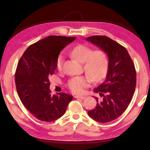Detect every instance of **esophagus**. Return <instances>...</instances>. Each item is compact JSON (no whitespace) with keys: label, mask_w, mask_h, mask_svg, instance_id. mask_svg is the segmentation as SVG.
<instances>
[{"label":"esophagus","mask_w":150,"mask_h":150,"mask_svg":"<svg viewBox=\"0 0 150 150\" xmlns=\"http://www.w3.org/2000/svg\"><path fill=\"white\" fill-rule=\"evenodd\" d=\"M75 98H81V99H84V98H85V97H84V96H79V95H76V96H75Z\"/></svg>","instance_id":"34e87169"}]
</instances>
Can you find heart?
Segmentation results:
<instances>
[{
	"instance_id": "heart-1",
	"label": "heart",
	"mask_w": 150,
	"mask_h": 150,
	"mask_svg": "<svg viewBox=\"0 0 150 150\" xmlns=\"http://www.w3.org/2000/svg\"><path fill=\"white\" fill-rule=\"evenodd\" d=\"M71 56L83 63L84 71L90 76L94 82L102 81L106 76L108 60L106 54L103 50L94 51L86 45L75 46L71 52ZM63 65V57L59 56L57 61V68L61 71ZM87 75H81L73 77L68 82V86L72 93L82 94L85 89L90 86L91 80Z\"/></svg>"
}]
</instances>
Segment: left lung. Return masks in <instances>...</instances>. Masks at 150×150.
Wrapping results in <instances>:
<instances>
[{
    "label": "left lung",
    "mask_w": 150,
    "mask_h": 150,
    "mask_svg": "<svg viewBox=\"0 0 150 150\" xmlns=\"http://www.w3.org/2000/svg\"><path fill=\"white\" fill-rule=\"evenodd\" d=\"M86 40L107 54L108 68L106 79L93 91L97 106L88 115L98 122H111L122 115L129 106L136 87V71L128 51L110 38L95 35Z\"/></svg>",
    "instance_id": "obj_1"
}]
</instances>
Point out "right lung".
<instances>
[{
	"instance_id": "add662e5",
	"label": "right lung",
	"mask_w": 150,
	"mask_h": 150,
	"mask_svg": "<svg viewBox=\"0 0 150 150\" xmlns=\"http://www.w3.org/2000/svg\"><path fill=\"white\" fill-rule=\"evenodd\" d=\"M76 37L52 35L30 46L19 60L15 84L24 106L37 119L52 122L65 113L73 96L51 95L49 77L57 68L60 52Z\"/></svg>"
}]
</instances>
